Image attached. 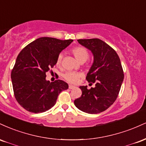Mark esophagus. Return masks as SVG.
<instances>
[{
    "mask_svg": "<svg viewBox=\"0 0 146 146\" xmlns=\"http://www.w3.org/2000/svg\"><path fill=\"white\" fill-rule=\"evenodd\" d=\"M74 88L75 86H73V85H69V86H68V88H69V89H73V88Z\"/></svg>",
    "mask_w": 146,
    "mask_h": 146,
    "instance_id": "obj_1",
    "label": "esophagus"
}]
</instances>
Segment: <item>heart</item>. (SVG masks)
Wrapping results in <instances>:
<instances>
[{"label": "heart", "mask_w": 146, "mask_h": 146, "mask_svg": "<svg viewBox=\"0 0 146 146\" xmlns=\"http://www.w3.org/2000/svg\"><path fill=\"white\" fill-rule=\"evenodd\" d=\"M72 53H73L76 59L80 62H84L89 57V54L87 50L83 46H76L72 49ZM62 53H60L57 58L56 64L57 65H60L62 60ZM82 76V73L78 72H66L63 74V78L66 81L71 84H75L78 82L79 78Z\"/></svg>", "instance_id": "b5f03b06"}]
</instances>
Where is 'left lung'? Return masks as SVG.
I'll list each match as a JSON object with an SVG mask.
<instances>
[{
  "mask_svg": "<svg viewBox=\"0 0 146 146\" xmlns=\"http://www.w3.org/2000/svg\"><path fill=\"white\" fill-rule=\"evenodd\" d=\"M78 41L93 55V63L86 79L88 82H95V87L88 89L87 86H80L82 94L74 104L84 113H102L116 100L123 81L120 59L116 51L102 40L93 38Z\"/></svg>",
  "mask_w": 146,
  "mask_h": 146,
  "instance_id": "8db88e82",
  "label": "left lung"
}]
</instances>
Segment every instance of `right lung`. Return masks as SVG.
Listing matches in <instances>:
<instances>
[{
  "label": "right lung",
  "instance_id": "1",
  "mask_svg": "<svg viewBox=\"0 0 146 146\" xmlns=\"http://www.w3.org/2000/svg\"><path fill=\"white\" fill-rule=\"evenodd\" d=\"M72 42L42 37L20 52L11 78L16 100L25 110L33 113L46 111L56 104L58 95L68 89V84L62 80L47 81L46 73L56 64L60 52Z\"/></svg>",
  "mask_w": 146,
  "mask_h": 146
}]
</instances>
